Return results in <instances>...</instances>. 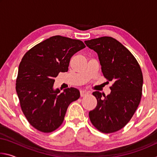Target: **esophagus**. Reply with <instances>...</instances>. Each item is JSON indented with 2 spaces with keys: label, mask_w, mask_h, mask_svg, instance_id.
I'll use <instances>...</instances> for the list:
<instances>
[{
  "label": "esophagus",
  "mask_w": 157,
  "mask_h": 157,
  "mask_svg": "<svg viewBox=\"0 0 157 157\" xmlns=\"http://www.w3.org/2000/svg\"><path fill=\"white\" fill-rule=\"evenodd\" d=\"M89 94V91H86V90H82V91H80V95L82 97H84L85 96V95H88Z\"/></svg>",
  "instance_id": "1"
}]
</instances>
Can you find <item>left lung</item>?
<instances>
[{
	"instance_id": "8db88e82",
	"label": "left lung",
	"mask_w": 157,
	"mask_h": 157,
	"mask_svg": "<svg viewBox=\"0 0 157 157\" xmlns=\"http://www.w3.org/2000/svg\"><path fill=\"white\" fill-rule=\"evenodd\" d=\"M84 43L98 53L107 82H113L107 96L99 91L93 93L97 106L89 111L90 121L101 132H116L128 123L139 107L143 82L141 69L129 50L112 37L102 36Z\"/></svg>"
}]
</instances>
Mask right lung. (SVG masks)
<instances>
[{"mask_svg":"<svg viewBox=\"0 0 157 157\" xmlns=\"http://www.w3.org/2000/svg\"><path fill=\"white\" fill-rule=\"evenodd\" d=\"M86 47L80 40L53 36L32 48L23 57L16 80L21 109L32 126L50 133L62 124L68 107L80 96L79 90L53 89L55 78L67 72L73 55Z\"/></svg>","mask_w":157,"mask_h":157,"instance_id":"1","label":"right lung"}]
</instances>
